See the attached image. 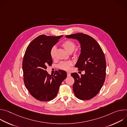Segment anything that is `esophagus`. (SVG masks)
Instances as JSON below:
<instances>
[{
    "label": "esophagus",
    "instance_id": "esophagus-1",
    "mask_svg": "<svg viewBox=\"0 0 127 127\" xmlns=\"http://www.w3.org/2000/svg\"><path fill=\"white\" fill-rule=\"evenodd\" d=\"M67 75L68 77H69L71 75V74H70V73H68H68H67Z\"/></svg>",
    "mask_w": 127,
    "mask_h": 127
}]
</instances>
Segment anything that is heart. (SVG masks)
Instances as JSON below:
<instances>
[{
	"label": "heart",
	"mask_w": 127,
	"mask_h": 127,
	"mask_svg": "<svg viewBox=\"0 0 127 127\" xmlns=\"http://www.w3.org/2000/svg\"><path fill=\"white\" fill-rule=\"evenodd\" d=\"M61 46L64 48V49L68 53H71L73 52L76 47V44L74 42L70 40H66L64 41L62 44ZM56 47L55 46H53L50 51V55L52 59H54L55 58L56 55ZM73 65V63L71 61L67 62H61L58 65L59 69L68 71L71 66Z\"/></svg>",
	"instance_id": "heart-1"
}]
</instances>
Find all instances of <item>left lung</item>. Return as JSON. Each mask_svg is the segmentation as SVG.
Returning a JSON list of instances; mask_svg holds the SVG:
<instances>
[{"instance_id": "1", "label": "left lung", "mask_w": 127, "mask_h": 127, "mask_svg": "<svg viewBox=\"0 0 127 127\" xmlns=\"http://www.w3.org/2000/svg\"><path fill=\"white\" fill-rule=\"evenodd\" d=\"M66 37L77 39L81 44V54L75 67L78 71L85 72L81 76L76 73L71 74L74 79V95L81 100H89L98 94L105 81L106 61L104 53L97 42L89 35L77 33Z\"/></svg>"}]
</instances>
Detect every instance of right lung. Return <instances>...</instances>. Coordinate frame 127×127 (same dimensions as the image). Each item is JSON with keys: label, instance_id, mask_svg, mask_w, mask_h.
<instances>
[{"label": "right lung", "instance_id": "obj_1", "mask_svg": "<svg viewBox=\"0 0 127 127\" xmlns=\"http://www.w3.org/2000/svg\"><path fill=\"white\" fill-rule=\"evenodd\" d=\"M62 37L40 35L31 42L26 50L23 61L24 83L31 95L38 100L48 101L55 98L67 77L65 71L59 70L52 75L46 70L47 66L53 63L50 49Z\"/></svg>", "mask_w": 127, "mask_h": 127}]
</instances>
